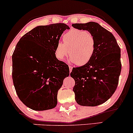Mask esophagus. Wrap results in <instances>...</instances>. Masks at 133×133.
I'll list each match as a JSON object with an SVG mask.
<instances>
[{"instance_id":"esophagus-1","label":"esophagus","mask_w":133,"mask_h":133,"mask_svg":"<svg viewBox=\"0 0 133 133\" xmlns=\"http://www.w3.org/2000/svg\"><path fill=\"white\" fill-rule=\"evenodd\" d=\"M72 69H73V68H72V66H69V70H70V73H71V71H72Z\"/></svg>"}]
</instances>
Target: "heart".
Wrapping results in <instances>:
<instances>
[{"instance_id":"b5f03b06","label":"heart","mask_w":133,"mask_h":133,"mask_svg":"<svg viewBox=\"0 0 133 133\" xmlns=\"http://www.w3.org/2000/svg\"><path fill=\"white\" fill-rule=\"evenodd\" d=\"M63 42L59 41L55 49V55L60 61H63L70 54L69 60L79 66L91 61L96 50L94 36L87 31L71 29L62 36Z\"/></svg>"}]
</instances>
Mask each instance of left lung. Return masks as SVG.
Listing matches in <instances>:
<instances>
[{
	"mask_svg": "<svg viewBox=\"0 0 133 133\" xmlns=\"http://www.w3.org/2000/svg\"><path fill=\"white\" fill-rule=\"evenodd\" d=\"M72 26L88 31L96 41L91 61L73 68L70 73L75 81V100L82 106L99 105L109 100L117 88L122 70L120 48L114 35L97 23H75Z\"/></svg>",
	"mask_w": 133,
	"mask_h": 133,
	"instance_id": "obj_1",
	"label": "left lung"
}]
</instances>
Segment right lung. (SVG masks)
<instances>
[{"instance_id": "right-lung-1", "label": "right lung", "mask_w": 133, "mask_h": 133, "mask_svg": "<svg viewBox=\"0 0 133 133\" xmlns=\"http://www.w3.org/2000/svg\"><path fill=\"white\" fill-rule=\"evenodd\" d=\"M68 25L38 26L25 34L12 55V79L19 99L36 111L55 108L57 94L69 67L55 55V49Z\"/></svg>"}]
</instances>
